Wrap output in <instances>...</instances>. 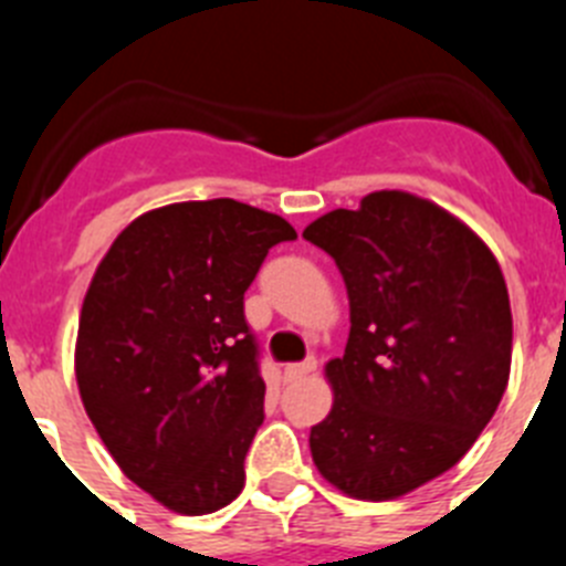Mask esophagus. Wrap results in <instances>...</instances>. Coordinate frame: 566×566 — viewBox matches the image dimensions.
<instances>
[{"mask_svg":"<svg viewBox=\"0 0 566 566\" xmlns=\"http://www.w3.org/2000/svg\"><path fill=\"white\" fill-rule=\"evenodd\" d=\"M314 368H317V359H306V363H292V365H286V368H283V379H286V382H294V379L308 377Z\"/></svg>","mask_w":566,"mask_h":566,"instance_id":"34e87169","label":"esophagus"}]
</instances>
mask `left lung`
<instances>
[{"label": "left lung", "mask_w": 566, "mask_h": 566, "mask_svg": "<svg viewBox=\"0 0 566 566\" xmlns=\"http://www.w3.org/2000/svg\"><path fill=\"white\" fill-rule=\"evenodd\" d=\"M303 238L334 258L352 312L312 459L345 496L399 499L451 470L496 413L513 357L507 283L468 223L402 189L326 212Z\"/></svg>", "instance_id": "obj_1"}]
</instances>
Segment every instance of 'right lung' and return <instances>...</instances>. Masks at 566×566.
<instances>
[{
	"label": "right lung",
	"mask_w": 566,
	"mask_h": 566,
	"mask_svg": "<svg viewBox=\"0 0 566 566\" xmlns=\"http://www.w3.org/2000/svg\"><path fill=\"white\" fill-rule=\"evenodd\" d=\"M297 232L232 198L138 214L84 294L76 382L124 476L181 516L238 499L266 382L243 292Z\"/></svg>",
	"instance_id": "add662e5"
}]
</instances>
